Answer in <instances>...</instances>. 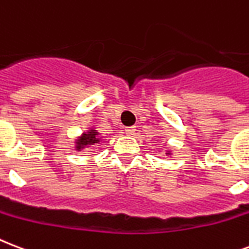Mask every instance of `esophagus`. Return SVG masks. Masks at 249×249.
<instances>
[{
	"instance_id": "esophagus-1",
	"label": "esophagus",
	"mask_w": 249,
	"mask_h": 249,
	"mask_svg": "<svg viewBox=\"0 0 249 249\" xmlns=\"http://www.w3.org/2000/svg\"><path fill=\"white\" fill-rule=\"evenodd\" d=\"M136 126H128V128L125 129V132H126V134L128 136H134V133H136Z\"/></svg>"
}]
</instances>
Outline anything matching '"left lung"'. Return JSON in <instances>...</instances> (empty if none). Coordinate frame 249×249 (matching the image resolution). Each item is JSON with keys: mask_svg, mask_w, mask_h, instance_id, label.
I'll use <instances>...</instances> for the list:
<instances>
[{"mask_svg": "<svg viewBox=\"0 0 249 249\" xmlns=\"http://www.w3.org/2000/svg\"><path fill=\"white\" fill-rule=\"evenodd\" d=\"M167 154H170V153H167Z\"/></svg>", "mask_w": 249, "mask_h": 249, "instance_id": "left-lung-1", "label": "left lung"}]
</instances>
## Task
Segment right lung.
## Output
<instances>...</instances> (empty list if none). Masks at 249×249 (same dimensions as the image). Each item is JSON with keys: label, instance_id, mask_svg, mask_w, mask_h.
I'll list each match as a JSON object with an SVG mask.
<instances>
[{"label": "right lung", "instance_id": "1", "mask_svg": "<svg viewBox=\"0 0 249 249\" xmlns=\"http://www.w3.org/2000/svg\"><path fill=\"white\" fill-rule=\"evenodd\" d=\"M99 133L96 132L95 129H90V130H87L86 133H83L82 136L77 140V146H75V149L77 150H82L85 146L87 145H94V143H98L100 142V137Z\"/></svg>", "mask_w": 249, "mask_h": 249}]
</instances>
